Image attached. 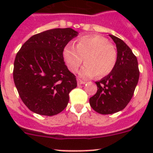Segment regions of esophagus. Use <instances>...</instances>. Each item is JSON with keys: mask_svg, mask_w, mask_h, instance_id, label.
Masks as SVG:
<instances>
[{"mask_svg": "<svg viewBox=\"0 0 153 153\" xmlns=\"http://www.w3.org/2000/svg\"><path fill=\"white\" fill-rule=\"evenodd\" d=\"M77 83H78V84H84L85 81H83V80H81V79H77Z\"/></svg>", "mask_w": 153, "mask_h": 153, "instance_id": "34e87169", "label": "esophagus"}]
</instances>
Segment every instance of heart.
Returning a JSON list of instances; mask_svg holds the SVG:
<instances>
[{
	"mask_svg": "<svg viewBox=\"0 0 153 153\" xmlns=\"http://www.w3.org/2000/svg\"><path fill=\"white\" fill-rule=\"evenodd\" d=\"M63 56L69 70L76 73L84 58V67L80 76L85 79L98 75L103 77L109 74L117 64V53L113 44L100 35L80 36L76 40L75 47L71 44L65 46Z\"/></svg>",
	"mask_w": 153,
	"mask_h": 153,
	"instance_id": "b5f03b06",
	"label": "heart"
}]
</instances>
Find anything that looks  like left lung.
Wrapping results in <instances>:
<instances>
[{"instance_id":"left-lung-1","label":"left lung","mask_w":153,"mask_h":153,"mask_svg":"<svg viewBox=\"0 0 153 153\" xmlns=\"http://www.w3.org/2000/svg\"><path fill=\"white\" fill-rule=\"evenodd\" d=\"M109 36L117 45V64L109 75L96 82L97 92L90 98V106L103 115L117 113L128 105L140 77L137 58L132 50L121 39Z\"/></svg>"}]
</instances>
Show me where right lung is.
Segmentation results:
<instances>
[{
  "label": "right lung",
  "instance_id": "add662e5",
  "mask_svg": "<svg viewBox=\"0 0 153 153\" xmlns=\"http://www.w3.org/2000/svg\"><path fill=\"white\" fill-rule=\"evenodd\" d=\"M78 33L56 28L28 39L16 55L13 77L19 96L32 112L54 116L67 107L69 93L77 86L76 76L65 65V46Z\"/></svg>",
  "mask_w": 153,
  "mask_h": 153
}]
</instances>
